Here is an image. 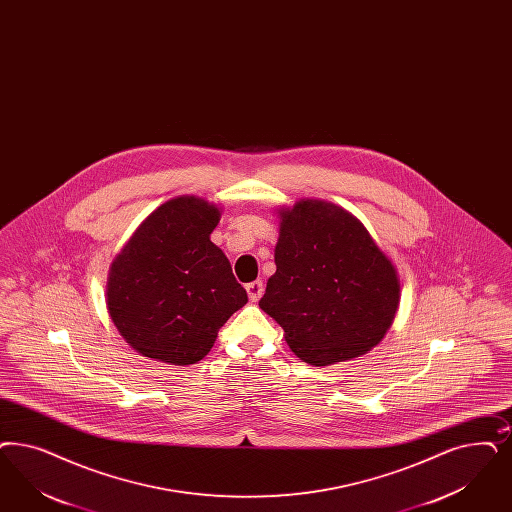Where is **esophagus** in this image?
Segmentation results:
<instances>
[{
  "mask_svg": "<svg viewBox=\"0 0 512 512\" xmlns=\"http://www.w3.org/2000/svg\"><path fill=\"white\" fill-rule=\"evenodd\" d=\"M246 289L249 300L257 302L265 293V283H263V280H255V282L247 283Z\"/></svg>",
  "mask_w": 512,
  "mask_h": 512,
  "instance_id": "esophagus-1",
  "label": "esophagus"
}]
</instances>
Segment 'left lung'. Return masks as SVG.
Returning a JSON list of instances; mask_svg holds the SVG:
<instances>
[{
    "label": "left lung",
    "mask_w": 512,
    "mask_h": 512,
    "mask_svg": "<svg viewBox=\"0 0 512 512\" xmlns=\"http://www.w3.org/2000/svg\"><path fill=\"white\" fill-rule=\"evenodd\" d=\"M274 259L259 306L302 361L325 367L384 338L399 304L397 272L352 213L321 200L297 202L282 212Z\"/></svg>",
    "instance_id": "8db88e82"
}]
</instances>
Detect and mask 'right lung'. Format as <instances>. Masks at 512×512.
I'll list each match as a JSON object with an SVG mask.
<instances>
[{"label": "right lung", "mask_w": 512, "mask_h": 512, "mask_svg": "<svg viewBox=\"0 0 512 512\" xmlns=\"http://www.w3.org/2000/svg\"><path fill=\"white\" fill-rule=\"evenodd\" d=\"M217 223L215 206L194 196L174 198L141 223L115 259L109 316L141 355L193 365L246 304V289L210 240Z\"/></svg>", "instance_id": "obj_1"}]
</instances>
